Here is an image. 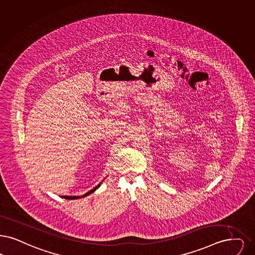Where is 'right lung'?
Here are the masks:
<instances>
[{"instance_id": "obj_1", "label": "right lung", "mask_w": 255, "mask_h": 255, "mask_svg": "<svg viewBox=\"0 0 255 255\" xmlns=\"http://www.w3.org/2000/svg\"><path fill=\"white\" fill-rule=\"evenodd\" d=\"M101 183L99 184V185H97L94 189H92L91 191H89L88 193H86V194H84V195H82V196H62L63 198H65V199H78V198H82V197H85V196H87V195H89V194H92V193H94L100 186H101Z\"/></svg>"}]
</instances>
